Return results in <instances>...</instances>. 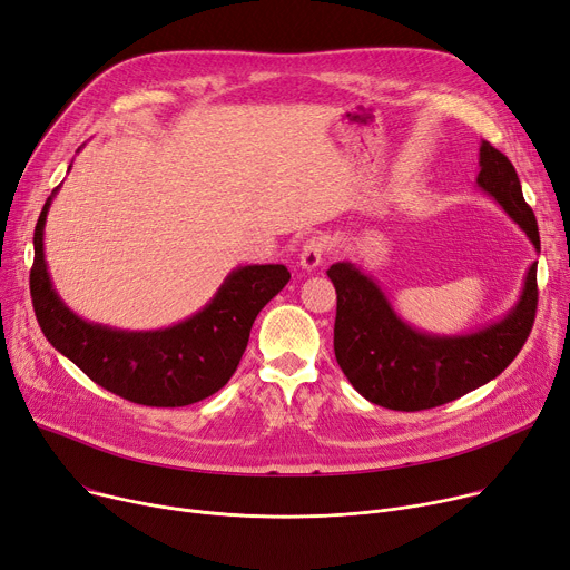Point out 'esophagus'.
<instances>
[{
  "label": "esophagus",
  "instance_id": "1",
  "mask_svg": "<svg viewBox=\"0 0 570 570\" xmlns=\"http://www.w3.org/2000/svg\"><path fill=\"white\" fill-rule=\"evenodd\" d=\"M325 256H327L325 237L314 235V237L307 239L303 252H301V265L307 269V273H312V269H316V267H321L325 263Z\"/></svg>",
  "mask_w": 570,
  "mask_h": 570
}]
</instances>
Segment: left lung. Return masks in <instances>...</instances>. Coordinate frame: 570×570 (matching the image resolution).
<instances>
[{
	"mask_svg": "<svg viewBox=\"0 0 570 570\" xmlns=\"http://www.w3.org/2000/svg\"><path fill=\"white\" fill-rule=\"evenodd\" d=\"M475 183L488 191L541 252L533 209L520 177L488 140L481 145ZM327 277L337 291L335 357L351 385L372 404L423 411L453 402L497 379L524 346L538 305L531 263L518 305L501 321L469 335L439 337L415 331L387 303L383 291L351 263H335Z\"/></svg>",
	"mask_w": 570,
	"mask_h": 570,
	"instance_id": "8db88e82",
	"label": "left lung"
}]
</instances>
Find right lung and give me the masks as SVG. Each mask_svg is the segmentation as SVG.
<instances>
[{
  "label": "right lung",
  "mask_w": 570,
  "mask_h": 570,
  "mask_svg": "<svg viewBox=\"0 0 570 570\" xmlns=\"http://www.w3.org/2000/svg\"><path fill=\"white\" fill-rule=\"evenodd\" d=\"M57 189L39 215L29 273L46 340L97 385L142 406H187L215 395L237 370L258 312L288 284L286 265L233 269L198 314L164 331L129 333L87 323L59 301L43 258V226Z\"/></svg>",
  "instance_id": "right-lung-1"
}]
</instances>
